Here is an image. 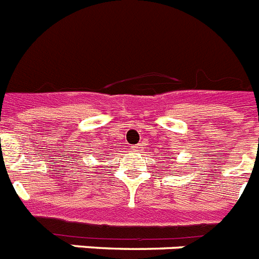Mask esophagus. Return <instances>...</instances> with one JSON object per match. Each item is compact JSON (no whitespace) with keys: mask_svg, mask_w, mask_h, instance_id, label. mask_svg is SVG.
<instances>
[{"mask_svg":"<svg viewBox=\"0 0 259 259\" xmlns=\"http://www.w3.org/2000/svg\"><path fill=\"white\" fill-rule=\"evenodd\" d=\"M132 151H140V149H139V147H132Z\"/></svg>","mask_w":259,"mask_h":259,"instance_id":"1","label":"esophagus"}]
</instances>
